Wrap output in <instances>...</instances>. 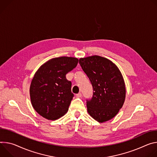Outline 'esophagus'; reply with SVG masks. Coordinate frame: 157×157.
Segmentation results:
<instances>
[{
    "instance_id": "esophagus-1",
    "label": "esophagus",
    "mask_w": 157,
    "mask_h": 157,
    "mask_svg": "<svg viewBox=\"0 0 157 157\" xmlns=\"http://www.w3.org/2000/svg\"><path fill=\"white\" fill-rule=\"evenodd\" d=\"M76 97H77V98H80V97H82V94H81V93H78V94H76Z\"/></svg>"
}]
</instances>
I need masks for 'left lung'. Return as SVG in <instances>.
Returning a JSON list of instances; mask_svg holds the SVG:
<instances>
[{"label":"left lung","instance_id":"obj_1","mask_svg":"<svg viewBox=\"0 0 157 157\" xmlns=\"http://www.w3.org/2000/svg\"><path fill=\"white\" fill-rule=\"evenodd\" d=\"M79 63L93 87V96L86 100L89 115L98 122L113 118L122 107L126 95L124 78L117 65L98 56L80 58Z\"/></svg>","mask_w":157,"mask_h":157}]
</instances>
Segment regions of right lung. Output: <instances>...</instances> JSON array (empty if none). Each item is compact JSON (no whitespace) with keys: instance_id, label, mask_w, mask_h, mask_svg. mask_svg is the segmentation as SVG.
Masks as SVG:
<instances>
[{"instance_id":"right-lung-1","label":"right lung","mask_w":157,"mask_h":157,"mask_svg":"<svg viewBox=\"0 0 157 157\" xmlns=\"http://www.w3.org/2000/svg\"><path fill=\"white\" fill-rule=\"evenodd\" d=\"M78 59L60 57L42 65L35 74L30 86L33 108L47 120H55L68 111L74 97L72 83L66 74L76 67Z\"/></svg>"}]
</instances>
